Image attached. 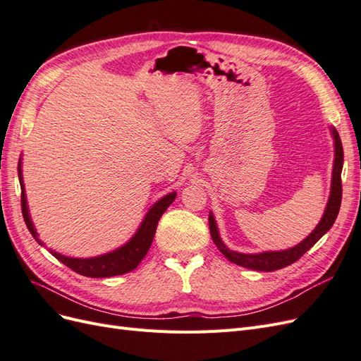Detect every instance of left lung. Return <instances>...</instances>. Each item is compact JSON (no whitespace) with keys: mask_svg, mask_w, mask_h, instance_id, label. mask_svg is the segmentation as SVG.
<instances>
[{"mask_svg":"<svg viewBox=\"0 0 361 361\" xmlns=\"http://www.w3.org/2000/svg\"><path fill=\"white\" fill-rule=\"evenodd\" d=\"M331 135L334 140V164H333V176H331V190H330V197L329 202H326L324 215L321 218V221L318 223L312 233L304 238L300 244L295 247H290L288 250H281V251H262V253H238V251H233L231 248H227V245L223 243V239L220 236V232H218L216 221L214 218V214L209 212V231L211 236L214 239V243L216 248L221 251V253L231 260L233 264L244 267L248 269H255V271H276L285 268L293 262H297L305 251H309L319 239L330 231L333 227L338 209H341V202H342V167H343V147H342V141L341 137H338V133L336 128H330Z\"/></svg>","mask_w":361,"mask_h":361,"instance_id":"left-lung-1","label":"left lung"}]
</instances>
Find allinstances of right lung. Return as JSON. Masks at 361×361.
Instances as JSON below:
<instances>
[{"label":"right lung","mask_w":361,"mask_h":361,"mask_svg":"<svg viewBox=\"0 0 361 361\" xmlns=\"http://www.w3.org/2000/svg\"><path fill=\"white\" fill-rule=\"evenodd\" d=\"M18 176H19V183H20V192H23L20 194V204H23L24 221L28 227L30 233L32 235V238H35L40 245H45L39 239V233L36 231L35 224H32V221H31L28 204H27L24 178H23V162H20V159L18 164ZM174 199H176V191L169 192L167 195H164L162 199H159L157 203H154V206H152L147 211V214L145 215L143 221H141L134 236L130 238L126 244L110 251V253L94 256V257H85V259L64 256L51 248H49V253L54 257H57L61 264H64L71 269H73L75 272H78V274L85 276V277L105 279V277L126 274V272L135 269L140 262L143 260V257L147 255V251L152 245V241H154L159 218L164 212L167 211V207L174 202Z\"/></svg>","instance_id":"1"}]
</instances>
